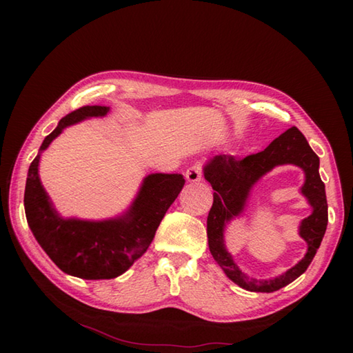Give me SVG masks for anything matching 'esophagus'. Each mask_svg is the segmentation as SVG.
<instances>
[{"instance_id":"34e87169","label":"esophagus","mask_w":353,"mask_h":353,"mask_svg":"<svg viewBox=\"0 0 353 353\" xmlns=\"http://www.w3.org/2000/svg\"><path fill=\"white\" fill-rule=\"evenodd\" d=\"M186 181L191 183H196L201 181V165L200 163H194L192 167H190L185 172Z\"/></svg>"}]
</instances>
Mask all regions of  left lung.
I'll list each match as a JSON object with an SVG mask.
<instances>
[{
    "label": "left lung",
    "instance_id": "left-lung-1",
    "mask_svg": "<svg viewBox=\"0 0 353 353\" xmlns=\"http://www.w3.org/2000/svg\"><path fill=\"white\" fill-rule=\"evenodd\" d=\"M281 164H296L303 168L305 174L301 192L313 212L299 225V234L305 239L309 250L294 268L285 274L270 280H256L239 270L225 249L223 232L232 219L243 213L252 186L267 172ZM319 165V156L312 152L308 141L297 127H291L283 132L265 150L256 154L245 156L244 159L229 154H216L205 163V179L215 191L214 203L208 215L209 250L216 264L238 287L253 292H273L287 287L306 272L316 256L327 226V201L325 183L320 179Z\"/></svg>",
    "mask_w": 353,
    "mask_h": 353
}]
</instances>
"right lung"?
<instances>
[{
  "mask_svg": "<svg viewBox=\"0 0 353 353\" xmlns=\"http://www.w3.org/2000/svg\"><path fill=\"white\" fill-rule=\"evenodd\" d=\"M108 106H83L59 121L30 163L24 208L36 241L63 273L80 279H114L127 272L152 244L165 212L182 191V174L153 172L142 181L137 197L121 215L106 220L65 219L57 212L39 177L41 156L66 127L103 118Z\"/></svg>",
  "mask_w": 353,
  "mask_h": 353,
  "instance_id": "right-lung-1",
  "label": "right lung"
}]
</instances>
